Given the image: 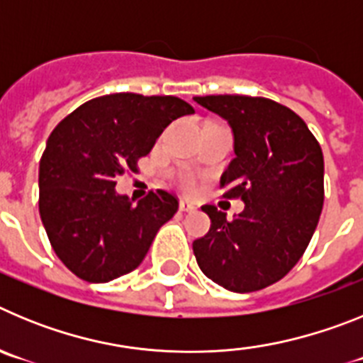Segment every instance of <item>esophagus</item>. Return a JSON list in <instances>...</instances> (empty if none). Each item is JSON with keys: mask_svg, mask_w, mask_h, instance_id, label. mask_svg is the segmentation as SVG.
Wrapping results in <instances>:
<instances>
[{"mask_svg": "<svg viewBox=\"0 0 363 363\" xmlns=\"http://www.w3.org/2000/svg\"><path fill=\"white\" fill-rule=\"evenodd\" d=\"M179 211H184V213H192V211H196V205L189 200H179Z\"/></svg>", "mask_w": 363, "mask_h": 363, "instance_id": "esophagus-1", "label": "esophagus"}]
</instances>
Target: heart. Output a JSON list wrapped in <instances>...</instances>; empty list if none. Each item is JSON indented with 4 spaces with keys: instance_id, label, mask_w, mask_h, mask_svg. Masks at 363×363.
Returning a JSON list of instances; mask_svg holds the SVG:
<instances>
[{
    "instance_id": "1",
    "label": "heart",
    "mask_w": 363,
    "mask_h": 363,
    "mask_svg": "<svg viewBox=\"0 0 363 363\" xmlns=\"http://www.w3.org/2000/svg\"><path fill=\"white\" fill-rule=\"evenodd\" d=\"M194 178H191V176H185V178H182V187L185 189V191H192L194 189Z\"/></svg>"
}]
</instances>
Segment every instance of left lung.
Returning a JSON list of instances; mask_svg holds the SVG:
<instances>
[{
	"mask_svg": "<svg viewBox=\"0 0 363 363\" xmlns=\"http://www.w3.org/2000/svg\"><path fill=\"white\" fill-rule=\"evenodd\" d=\"M196 104L229 121L234 154L221 174L223 198L245 209L227 220L203 205L211 229L192 251L203 274L234 293L272 285L298 264L323 207L322 147L306 121L267 98L196 96Z\"/></svg>",
	"mask_w": 363,
	"mask_h": 363,
	"instance_id": "left-lung-1",
	"label": "left lung"
}]
</instances>
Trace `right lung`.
Listing matches in <instances>:
<instances>
[{
  "label": "right lung",
  "instance_id": "right-lung-1",
  "mask_svg": "<svg viewBox=\"0 0 363 363\" xmlns=\"http://www.w3.org/2000/svg\"><path fill=\"white\" fill-rule=\"evenodd\" d=\"M194 114L176 96H99L56 125L40 162V216L54 252L78 278L105 284L142 264L178 211L158 189L133 205L116 179L136 172L172 120Z\"/></svg>",
  "mask_w": 363,
  "mask_h": 363
}]
</instances>
